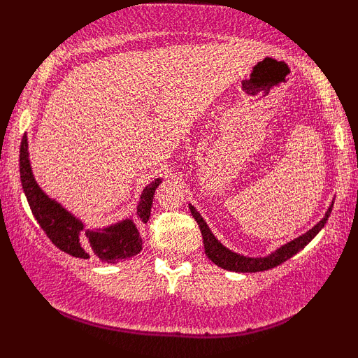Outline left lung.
Segmentation results:
<instances>
[{"instance_id":"8db88e82","label":"left lung","mask_w":358,"mask_h":358,"mask_svg":"<svg viewBox=\"0 0 358 358\" xmlns=\"http://www.w3.org/2000/svg\"><path fill=\"white\" fill-rule=\"evenodd\" d=\"M332 205H334V203L329 205V208H327L324 217H322L320 222H317L311 229H308V231L305 234H301V236L292 239L290 243L283 244V246L275 249V251L271 252L266 257L243 256V254H238V252L231 251V249H228L227 246H223V244L220 243L217 238H215L212 229L208 228V224L205 223L202 215H200L197 210H195V207H192V205L189 203V210H190V213H192V217L195 218V222L199 223L200 231H202L205 254H207V257L210 259V261H212L213 264H217L218 267L227 268V271L248 273V272L268 271V268L280 266L282 262L288 261V259L295 256L296 252H300L301 249L305 248L306 244L310 243L311 239L321 231L322 228H324L327 218H329V215L332 212Z\"/></svg>"}]
</instances>
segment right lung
I'll list each match as a JSON object with an SVG mask.
<instances>
[{"mask_svg":"<svg viewBox=\"0 0 358 358\" xmlns=\"http://www.w3.org/2000/svg\"><path fill=\"white\" fill-rule=\"evenodd\" d=\"M27 146V135L24 134L21 151H19V173H21L24 194L37 223L58 249L73 257H97L107 264L134 257L141 251L143 241H141L138 224L150 220L155 190L161 184V179H155L143 189L135 220L125 218L106 228H86L80 218H76L65 207H62L60 202L48 197L41 189V185L34 179Z\"/></svg>","mask_w":358,"mask_h":358,"instance_id":"obj_1","label":"right lung"}]
</instances>
